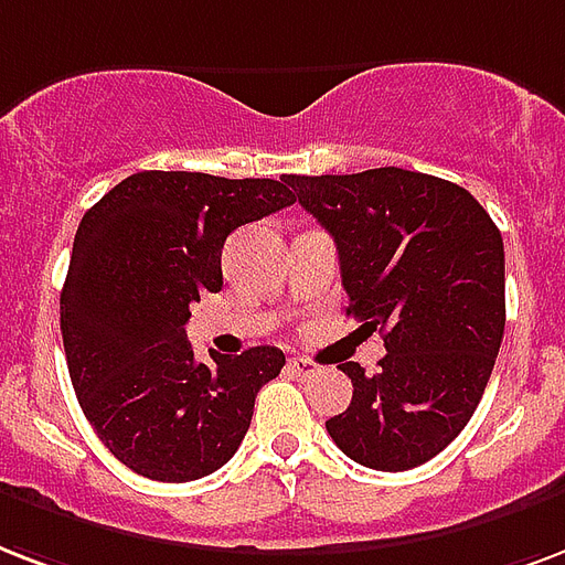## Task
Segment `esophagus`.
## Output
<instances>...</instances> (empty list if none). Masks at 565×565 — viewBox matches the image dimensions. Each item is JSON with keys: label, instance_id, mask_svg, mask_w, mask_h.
Masks as SVG:
<instances>
[{"label": "esophagus", "instance_id": "1", "mask_svg": "<svg viewBox=\"0 0 565 565\" xmlns=\"http://www.w3.org/2000/svg\"><path fill=\"white\" fill-rule=\"evenodd\" d=\"M290 373L292 376H301V379H311L313 373H320V364L311 359H305V355H296V359H290Z\"/></svg>", "mask_w": 565, "mask_h": 565}]
</instances>
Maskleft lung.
I'll return each instance as SVG.
<instances>
[{
    "mask_svg": "<svg viewBox=\"0 0 565 565\" xmlns=\"http://www.w3.org/2000/svg\"><path fill=\"white\" fill-rule=\"evenodd\" d=\"M292 189L338 245L347 313L387 350L373 376L340 364L352 403L326 429L376 471L429 462L471 420L501 350V231L471 192L406 168L292 178Z\"/></svg>",
    "mask_w": 565,
    "mask_h": 565,
    "instance_id": "obj_1",
    "label": "left lung"
}]
</instances>
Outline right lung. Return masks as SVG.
<instances>
[{"label": "right lung", "instance_id": "right-lung-1", "mask_svg": "<svg viewBox=\"0 0 565 565\" xmlns=\"http://www.w3.org/2000/svg\"><path fill=\"white\" fill-rule=\"evenodd\" d=\"M296 174L227 180L139 171L82 215L62 287V338L79 406L115 459L148 480L189 483L243 445L257 391L284 352L195 361L189 305L222 290L231 231L296 201Z\"/></svg>", "mask_w": 565, "mask_h": 565}]
</instances>
